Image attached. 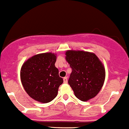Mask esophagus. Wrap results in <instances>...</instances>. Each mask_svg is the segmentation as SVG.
<instances>
[{
  "label": "esophagus",
  "mask_w": 129,
  "mask_h": 129,
  "mask_svg": "<svg viewBox=\"0 0 129 129\" xmlns=\"http://www.w3.org/2000/svg\"><path fill=\"white\" fill-rule=\"evenodd\" d=\"M63 81H64V83H67V82H68V79H67V77H64V78H63Z\"/></svg>",
  "instance_id": "1"
}]
</instances>
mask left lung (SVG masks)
<instances>
[{
	"instance_id": "left-lung-1",
	"label": "left lung",
	"mask_w": 129,
	"mask_h": 129,
	"mask_svg": "<svg viewBox=\"0 0 129 129\" xmlns=\"http://www.w3.org/2000/svg\"><path fill=\"white\" fill-rule=\"evenodd\" d=\"M66 61L72 69L68 84L76 97L87 101L97 95L104 84L105 69L94 53L81 50H67Z\"/></svg>"
}]
</instances>
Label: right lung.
<instances>
[{"instance_id":"add662e5","label":"right lung","mask_w":129,"mask_h":129,"mask_svg":"<svg viewBox=\"0 0 129 129\" xmlns=\"http://www.w3.org/2000/svg\"><path fill=\"white\" fill-rule=\"evenodd\" d=\"M57 55L52 52L35 55L20 69V80L26 93L35 101L49 103L57 96L63 83L55 67Z\"/></svg>"}]
</instances>
